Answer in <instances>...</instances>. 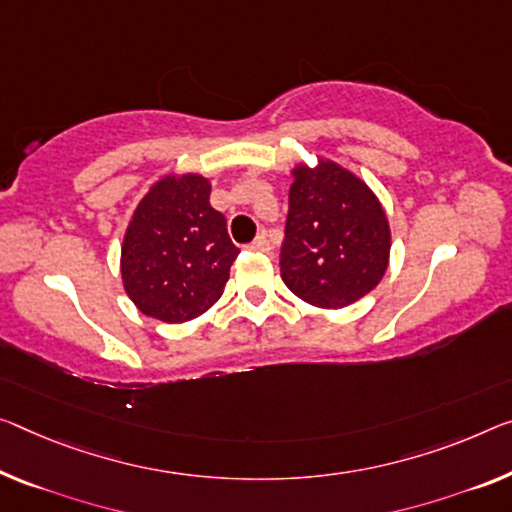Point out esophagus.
Masks as SVG:
<instances>
[{
  "mask_svg": "<svg viewBox=\"0 0 512 512\" xmlns=\"http://www.w3.org/2000/svg\"><path fill=\"white\" fill-rule=\"evenodd\" d=\"M249 249H251V251H270L272 247H270V242H267V233H265V231L258 233L256 240L249 245Z\"/></svg>",
  "mask_w": 512,
  "mask_h": 512,
  "instance_id": "34e87169",
  "label": "esophagus"
}]
</instances>
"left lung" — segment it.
<instances>
[{
	"mask_svg": "<svg viewBox=\"0 0 512 512\" xmlns=\"http://www.w3.org/2000/svg\"><path fill=\"white\" fill-rule=\"evenodd\" d=\"M389 251L387 212L364 180L332 160L297 164L279 265L300 300L320 309L355 304L384 277Z\"/></svg>",
	"mask_w": 512,
	"mask_h": 512,
	"instance_id": "left-lung-1",
	"label": "left lung"
}]
</instances>
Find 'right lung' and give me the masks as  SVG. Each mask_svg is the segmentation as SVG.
<instances>
[{"label": "right lung", "instance_id": "obj_1", "mask_svg": "<svg viewBox=\"0 0 512 512\" xmlns=\"http://www.w3.org/2000/svg\"><path fill=\"white\" fill-rule=\"evenodd\" d=\"M238 254L224 215L210 206V180L164 176L139 201L125 231L123 288L144 316L187 322L222 297Z\"/></svg>", "mask_w": 512, "mask_h": 512}]
</instances>
